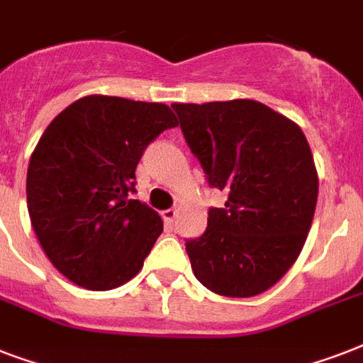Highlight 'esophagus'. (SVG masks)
<instances>
[{"mask_svg":"<svg viewBox=\"0 0 363 363\" xmlns=\"http://www.w3.org/2000/svg\"><path fill=\"white\" fill-rule=\"evenodd\" d=\"M162 218H164V222L167 224V226H171L173 222H175L177 218V211L175 209H165L164 213H162Z\"/></svg>","mask_w":363,"mask_h":363,"instance_id":"34e87169","label":"esophagus"}]
</instances>
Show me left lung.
<instances>
[{"label": "left lung", "mask_w": 363, "mask_h": 363, "mask_svg": "<svg viewBox=\"0 0 363 363\" xmlns=\"http://www.w3.org/2000/svg\"><path fill=\"white\" fill-rule=\"evenodd\" d=\"M211 186L228 192L207 230L186 241L192 271L226 298L269 290L298 259L318 198V173L298 124L254 99L173 104Z\"/></svg>", "instance_id": "obj_1"}]
</instances>
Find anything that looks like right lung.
<instances>
[{"instance_id":"obj_1","label":"right lung","mask_w":363,"mask_h":363,"mask_svg":"<svg viewBox=\"0 0 363 363\" xmlns=\"http://www.w3.org/2000/svg\"><path fill=\"white\" fill-rule=\"evenodd\" d=\"M175 125L165 104L92 94L43 131L28 165V213L47 258L71 282L104 292L141 271L164 222L128 192L143 150Z\"/></svg>"}]
</instances>
